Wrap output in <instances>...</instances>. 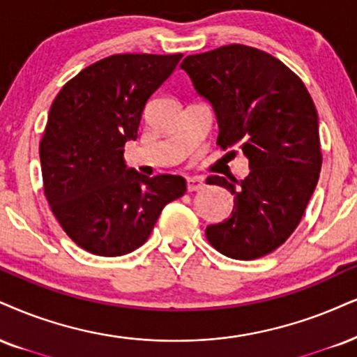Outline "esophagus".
Listing matches in <instances>:
<instances>
[{
	"instance_id": "34e87169",
	"label": "esophagus",
	"mask_w": 357,
	"mask_h": 357,
	"mask_svg": "<svg viewBox=\"0 0 357 357\" xmlns=\"http://www.w3.org/2000/svg\"><path fill=\"white\" fill-rule=\"evenodd\" d=\"M204 187H205V182H204V178H202V177H188V180H187L188 192L202 190Z\"/></svg>"
}]
</instances>
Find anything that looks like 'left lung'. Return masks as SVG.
Masks as SVG:
<instances>
[{"instance_id":"left-lung-1","label":"left lung","mask_w":357,"mask_h":357,"mask_svg":"<svg viewBox=\"0 0 357 357\" xmlns=\"http://www.w3.org/2000/svg\"><path fill=\"white\" fill-rule=\"evenodd\" d=\"M180 68L212 105L217 144L240 149L250 165L241 182L206 178L235 195L230 218L206 227V238L230 258L265 257L294 231L318 183L323 155L313 99L280 59L243 44L187 56Z\"/></svg>"}]
</instances>
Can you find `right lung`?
I'll return each instance as SVG.
<instances>
[{
  "label": "right lung",
  "mask_w": 357,
  "mask_h": 357,
  "mask_svg": "<svg viewBox=\"0 0 357 357\" xmlns=\"http://www.w3.org/2000/svg\"><path fill=\"white\" fill-rule=\"evenodd\" d=\"M182 54H114L87 66L50 109L39 144L44 195L74 243L121 257L147 241L158 215L187 190L180 175H147L124 160L145 104Z\"/></svg>",
  "instance_id": "1"
}]
</instances>
